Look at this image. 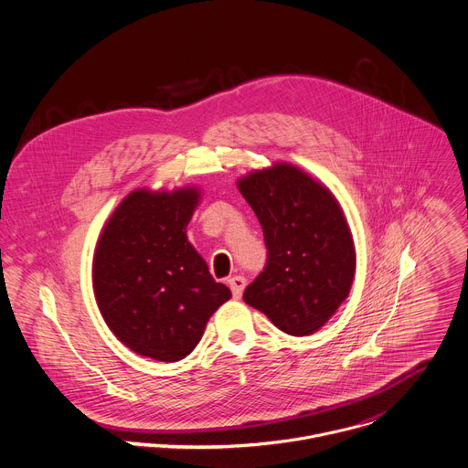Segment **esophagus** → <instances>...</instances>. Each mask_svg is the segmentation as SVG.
Masks as SVG:
<instances>
[{
	"mask_svg": "<svg viewBox=\"0 0 468 468\" xmlns=\"http://www.w3.org/2000/svg\"><path fill=\"white\" fill-rule=\"evenodd\" d=\"M228 282H229V288H231L233 297H235V299H240V297H242V292H244V288H246V279L240 277V275H235V277H231Z\"/></svg>",
	"mask_w": 468,
	"mask_h": 468,
	"instance_id": "1",
	"label": "esophagus"
}]
</instances>
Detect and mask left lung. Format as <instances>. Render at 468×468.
I'll list each match as a JSON object with an SVG mask.
<instances>
[{"label": "left lung", "mask_w": 468, "mask_h": 468, "mask_svg": "<svg viewBox=\"0 0 468 468\" xmlns=\"http://www.w3.org/2000/svg\"><path fill=\"white\" fill-rule=\"evenodd\" d=\"M268 248L264 271L246 288V304L288 335L323 328L346 301L356 246L334 193L301 167L277 162L237 180Z\"/></svg>", "instance_id": "obj_1"}]
</instances>
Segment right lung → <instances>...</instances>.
Segmentation results:
<instances>
[{
  "instance_id": "add662e5",
  "label": "right lung",
  "mask_w": 468,
  "mask_h": 468,
  "mask_svg": "<svg viewBox=\"0 0 468 468\" xmlns=\"http://www.w3.org/2000/svg\"><path fill=\"white\" fill-rule=\"evenodd\" d=\"M200 202L195 186L131 191L101 228L92 257L98 310L129 350L175 363L189 356L209 317L229 301L186 228Z\"/></svg>"
}]
</instances>
